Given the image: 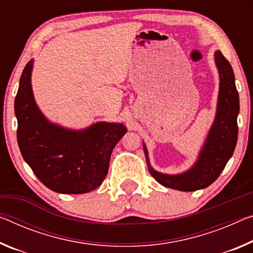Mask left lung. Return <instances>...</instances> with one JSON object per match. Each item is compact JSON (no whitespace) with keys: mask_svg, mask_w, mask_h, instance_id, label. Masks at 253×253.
<instances>
[{"mask_svg":"<svg viewBox=\"0 0 253 253\" xmlns=\"http://www.w3.org/2000/svg\"><path fill=\"white\" fill-rule=\"evenodd\" d=\"M215 64L219 74L217 107L213 125L200 148L192 167L178 174H167L154 170L150 163L148 151L143 142L147 168L160 184L180 191H195L211 186L218 178L228 160L233 155L238 142L239 92L231 64L219 50L215 51Z\"/></svg>","mask_w":253,"mask_h":253,"instance_id":"8db88e82","label":"left lung"}]
</instances>
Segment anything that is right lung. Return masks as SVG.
<instances>
[{
	"label": "right lung",
	"instance_id": "obj_1",
	"mask_svg": "<svg viewBox=\"0 0 253 253\" xmlns=\"http://www.w3.org/2000/svg\"><path fill=\"white\" fill-rule=\"evenodd\" d=\"M23 70L14 100L17 138L23 160L47 188L59 194H85L103 182L111 152L126 134L122 123L98 122L84 129L51 123L36 103L31 74Z\"/></svg>",
	"mask_w": 253,
	"mask_h": 253
}]
</instances>
